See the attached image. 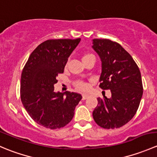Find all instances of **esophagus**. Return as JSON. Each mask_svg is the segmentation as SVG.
<instances>
[{
  "mask_svg": "<svg viewBox=\"0 0 157 157\" xmlns=\"http://www.w3.org/2000/svg\"><path fill=\"white\" fill-rule=\"evenodd\" d=\"M88 97H89L88 94H83V95H82V99H83V100H85V99H87Z\"/></svg>",
  "mask_w": 157,
  "mask_h": 157,
  "instance_id": "obj_1",
  "label": "esophagus"
}]
</instances>
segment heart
Listing matches in <instances>:
<instances>
[{
	"instance_id": "heart-1",
	"label": "heart",
	"mask_w": 157,
	"mask_h": 157,
	"mask_svg": "<svg viewBox=\"0 0 157 157\" xmlns=\"http://www.w3.org/2000/svg\"><path fill=\"white\" fill-rule=\"evenodd\" d=\"M94 58V55H92V54H84V55H83V58H82V60H86V59H88V58ZM75 86H77V88L80 89V90H86V88H87V85L86 84V83H84V82L83 81H77L75 82Z\"/></svg>"
}]
</instances>
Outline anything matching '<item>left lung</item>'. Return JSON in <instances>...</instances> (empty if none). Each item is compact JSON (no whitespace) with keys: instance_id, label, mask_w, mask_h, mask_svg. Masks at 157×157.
Masks as SVG:
<instances>
[{"instance_id":"obj_1","label":"left lung","mask_w":157,"mask_h":157,"mask_svg":"<svg viewBox=\"0 0 157 157\" xmlns=\"http://www.w3.org/2000/svg\"><path fill=\"white\" fill-rule=\"evenodd\" d=\"M93 48L102 61L99 87L110 90L112 97L97 98L93 119L100 127L113 129L127 124L137 112L143 84L138 66L121 45L105 39H94Z\"/></svg>"}]
</instances>
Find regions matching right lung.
Masks as SVG:
<instances>
[{
    "label": "right lung",
    "instance_id": "obj_1",
    "mask_svg": "<svg viewBox=\"0 0 157 157\" xmlns=\"http://www.w3.org/2000/svg\"><path fill=\"white\" fill-rule=\"evenodd\" d=\"M80 42V39L45 41L32 52L23 67L22 103L29 116L43 127L58 129L67 125L81 100L79 93L54 91L57 77L64 73L69 56Z\"/></svg>",
    "mask_w": 157,
    "mask_h": 157
}]
</instances>
